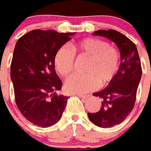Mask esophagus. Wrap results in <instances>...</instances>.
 Listing matches in <instances>:
<instances>
[{
  "instance_id": "obj_1",
  "label": "esophagus",
  "mask_w": 151,
  "mask_h": 151,
  "mask_svg": "<svg viewBox=\"0 0 151 151\" xmlns=\"http://www.w3.org/2000/svg\"><path fill=\"white\" fill-rule=\"evenodd\" d=\"M77 96H79L80 98H83V99H86L87 97V96H86V95H82V94H77Z\"/></svg>"
}]
</instances>
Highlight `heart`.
Returning a JSON list of instances; mask_svg holds the SVG:
<instances>
[{"instance_id":"heart-1","label":"heart","mask_w":151,"mask_h":151,"mask_svg":"<svg viewBox=\"0 0 151 151\" xmlns=\"http://www.w3.org/2000/svg\"><path fill=\"white\" fill-rule=\"evenodd\" d=\"M74 53L89 57L84 68V74L71 76L65 83V89L73 94L86 93L98 85L105 86L110 83L119 69L120 54L118 49L100 39L86 38L73 46ZM74 54L68 46L60 47L54 57L56 72L68 77L73 68Z\"/></svg>"}]
</instances>
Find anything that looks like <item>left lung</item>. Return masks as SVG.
<instances>
[{
	"label": "left lung",
	"instance_id": "1",
	"mask_svg": "<svg viewBox=\"0 0 151 151\" xmlns=\"http://www.w3.org/2000/svg\"><path fill=\"white\" fill-rule=\"evenodd\" d=\"M93 34L111 40L121 55L120 67L112 81L106 88L93 93L101 99L100 110L87 113L91 123L106 128L121 123L132 112L142 78V65L136 45L121 32L109 29L99 30Z\"/></svg>",
	"mask_w": 151,
	"mask_h": 151
}]
</instances>
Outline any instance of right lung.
Returning <instances> with one entry per match:
<instances>
[{
    "instance_id": "1",
    "label": "right lung",
    "mask_w": 151,
    "mask_h": 151,
    "mask_svg": "<svg viewBox=\"0 0 151 151\" xmlns=\"http://www.w3.org/2000/svg\"><path fill=\"white\" fill-rule=\"evenodd\" d=\"M74 32L36 29L18 40L10 65L17 107L24 118L42 127L60 119L68 96L58 95L62 82L56 74L54 57Z\"/></svg>"
}]
</instances>
